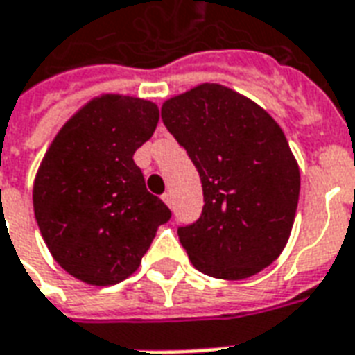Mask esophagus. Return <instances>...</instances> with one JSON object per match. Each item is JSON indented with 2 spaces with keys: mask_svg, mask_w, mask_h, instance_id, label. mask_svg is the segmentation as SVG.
Instances as JSON below:
<instances>
[{
  "mask_svg": "<svg viewBox=\"0 0 355 355\" xmlns=\"http://www.w3.org/2000/svg\"><path fill=\"white\" fill-rule=\"evenodd\" d=\"M162 199H164L165 205H169L171 207V191H165L164 196H162Z\"/></svg>",
  "mask_w": 355,
  "mask_h": 355,
  "instance_id": "obj_1",
  "label": "esophagus"
}]
</instances>
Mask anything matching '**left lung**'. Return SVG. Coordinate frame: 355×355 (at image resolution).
<instances>
[{"instance_id":"8db88e82","label":"left lung","mask_w":355,"mask_h":355,"mask_svg":"<svg viewBox=\"0 0 355 355\" xmlns=\"http://www.w3.org/2000/svg\"><path fill=\"white\" fill-rule=\"evenodd\" d=\"M162 120L203 184L201 216L178 227L193 267L224 280L263 271L290 239L301 188L282 128L252 99L214 83L167 99Z\"/></svg>"}]
</instances>
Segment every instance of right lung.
I'll return each instance as SVG.
<instances>
[{
  "instance_id": "1",
  "label": "right lung",
  "mask_w": 355,
  "mask_h": 355,
  "mask_svg": "<svg viewBox=\"0 0 355 355\" xmlns=\"http://www.w3.org/2000/svg\"><path fill=\"white\" fill-rule=\"evenodd\" d=\"M159 111L141 97L103 94L58 131L33 182V212L52 258L92 286L137 271L167 205L146 190L133 154L152 137Z\"/></svg>"
}]
</instances>
